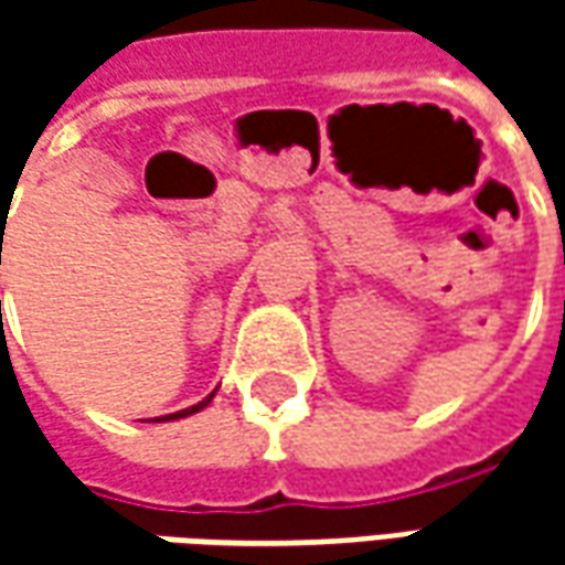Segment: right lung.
<instances>
[{
	"instance_id": "1",
	"label": "right lung",
	"mask_w": 565,
	"mask_h": 565,
	"mask_svg": "<svg viewBox=\"0 0 565 565\" xmlns=\"http://www.w3.org/2000/svg\"><path fill=\"white\" fill-rule=\"evenodd\" d=\"M0 263H2V254H0ZM211 396H214V393H211ZM211 396H205V399H202V403H196V405H190V408H184V412H174V415H166V417H160V420H178V417H186V415H196V412H202V408H205V405L211 403Z\"/></svg>"
}]
</instances>
